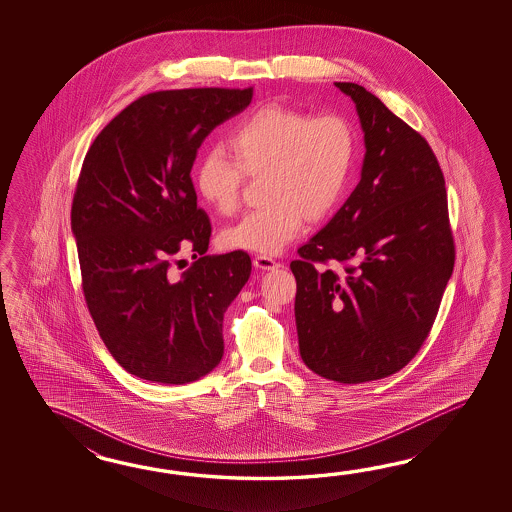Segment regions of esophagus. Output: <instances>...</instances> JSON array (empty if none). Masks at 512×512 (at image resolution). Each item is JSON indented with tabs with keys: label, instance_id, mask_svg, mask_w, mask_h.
Masks as SVG:
<instances>
[{
	"label": "esophagus",
	"instance_id": "34e87169",
	"mask_svg": "<svg viewBox=\"0 0 512 512\" xmlns=\"http://www.w3.org/2000/svg\"><path fill=\"white\" fill-rule=\"evenodd\" d=\"M254 267L260 269V271H274L278 267H282L280 261L272 260L271 256H265V254H258L254 258Z\"/></svg>",
	"mask_w": 512,
	"mask_h": 512
}]
</instances>
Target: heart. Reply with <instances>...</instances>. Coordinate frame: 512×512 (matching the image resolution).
<instances>
[{
	"label": "heart",
	"mask_w": 512,
	"mask_h": 512,
	"mask_svg": "<svg viewBox=\"0 0 512 512\" xmlns=\"http://www.w3.org/2000/svg\"><path fill=\"white\" fill-rule=\"evenodd\" d=\"M229 153H203L194 172L197 194L223 216L240 207L245 179L263 175L267 203L223 232L229 249L278 254L304 229L327 218L344 196L355 166L357 135L338 115L315 117L265 106L229 137Z\"/></svg>",
	"instance_id": "obj_1"
}]
</instances>
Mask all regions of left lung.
Masks as SVG:
<instances>
[{"label":"left lung","mask_w":512,"mask_h":512,"mask_svg":"<svg viewBox=\"0 0 512 512\" xmlns=\"http://www.w3.org/2000/svg\"><path fill=\"white\" fill-rule=\"evenodd\" d=\"M366 155L359 185L291 261L300 355L342 384L403 370L425 344L454 271L445 175L425 137L353 82Z\"/></svg>","instance_id":"obj_1"}]
</instances>
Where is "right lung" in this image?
Instances as JSON below:
<instances>
[{
	"label": "right lung",
	"instance_id": "right-lung-1",
	"mask_svg": "<svg viewBox=\"0 0 512 512\" xmlns=\"http://www.w3.org/2000/svg\"><path fill=\"white\" fill-rule=\"evenodd\" d=\"M252 87L153 91L89 146L71 207L82 291L98 335L124 370L161 384L205 377L223 357V316L251 276V256H205L212 225L192 166ZM188 248L197 260L171 269Z\"/></svg>",
	"mask_w": 512,
	"mask_h": 512
}]
</instances>
